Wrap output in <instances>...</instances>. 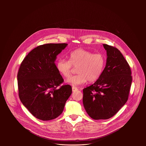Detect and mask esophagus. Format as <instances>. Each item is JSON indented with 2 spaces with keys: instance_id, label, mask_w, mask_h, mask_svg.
<instances>
[{
  "instance_id": "esophagus-1",
  "label": "esophagus",
  "mask_w": 146,
  "mask_h": 146,
  "mask_svg": "<svg viewBox=\"0 0 146 146\" xmlns=\"http://www.w3.org/2000/svg\"><path fill=\"white\" fill-rule=\"evenodd\" d=\"M72 92H75V91L78 90V89L76 87L72 86Z\"/></svg>"
}]
</instances>
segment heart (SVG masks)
<instances>
[{
	"label": "heart",
	"instance_id": "1",
	"mask_svg": "<svg viewBox=\"0 0 146 146\" xmlns=\"http://www.w3.org/2000/svg\"><path fill=\"white\" fill-rule=\"evenodd\" d=\"M106 64V57L102 53H94L83 49H76L69 54V61L60 59L56 63L58 71L64 78L69 77L77 67L76 75L69 78L67 82L79 85L97 81L102 75Z\"/></svg>",
	"mask_w": 146,
	"mask_h": 146
}]
</instances>
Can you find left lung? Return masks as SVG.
<instances>
[{
  "mask_svg": "<svg viewBox=\"0 0 146 146\" xmlns=\"http://www.w3.org/2000/svg\"><path fill=\"white\" fill-rule=\"evenodd\" d=\"M107 62L101 77L83 89L84 108L94 120L108 119L127 102L132 82L130 67L116 48L103 44Z\"/></svg>",
  "mask_w": 146,
  "mask_h": 146,
  "instance_id": "obj_1",
  "label": "left lung"
}]
</instances>
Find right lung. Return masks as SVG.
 I'll list each match as a JSON object with an SVG mask.
<instances>
[{"mask_svg":"<svg viewBox=\"0 0 146 146\" xmlns=\"http://www.w3.org/2000/svg\"><path fill=\"white\" fill-rule=\"evenodd\" d=\"M67 45H39L28 53L19 68L17 80L21 102L34 116L43 121L59 116L72 93L70 85L61 86L64 80L55 63L57 56Z\"/></svg>","mask_w":146,"mask_h":146,"instance_id":"add662e5","label":"right lung"}]
</instances>
